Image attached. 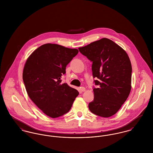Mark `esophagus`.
I'll return each instance as SVG.
<instances>
[{"mask_svg": "<svg viewBox=\"0 0 153 153\" xmlns=\"http://www.w3.org/2000/svg\"><path fill=\"white\" fill-rule=\"evenodd\" d=\"M80 90H81V92H85V91H86V89H85L84 87H81Z\"/></svg>", "mask_w": 153, "mask_h": 153, "instance_id": "34e87169", "label": "esophagus"}]
</instances>
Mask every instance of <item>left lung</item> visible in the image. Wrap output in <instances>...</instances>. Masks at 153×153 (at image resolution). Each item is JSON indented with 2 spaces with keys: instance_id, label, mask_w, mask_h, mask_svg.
<instances>
[{
  "instance_id": "obj_1",
  "label": "left lung",
  "mask_w": 153,
  "mask_h": 153,
  "mask_svg": "<svg viewBox=\"0 0 153 153\" xmlns=\"http://www.w3.org/2000/svg\"><path fill=\"white\" fill-rule=\"evenodd\" d=\"M92 62L93 76L97 88H94V100L89 110L108 118L118 112L131 90L132 65L129 57L114 42L102 38L78 48Z\"/></svg>"
}]
</instances>
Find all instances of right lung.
Listing matches in <instances>:
<instances>
[{"mask_svg": "<svg viewBox=\"0 0 153 153\" xmlns=\"http://www.w3.org/2000/svg\"><path fill=\"white\" fill-rule=\"evenodd\" d=\"M78 53L57 44L46 43L32 52L24 65L22 79L31 100L54 118L68 112L79 92L61 84L67 65Z\"/></svg>", "mask_w": 153, "mask_h": 153, "instance_id": "add662e5", "label": "right lung"}]
</instances>
